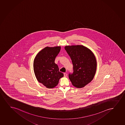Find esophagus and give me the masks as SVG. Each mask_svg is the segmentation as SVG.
I'll return each mask as SVG.
<instances>
[{
    "instance_id": "esophagus-1",
    "label": "esophagus",
    "mask_w": 125,
    "mask_h": 125,
    "mask_svg": "<svg viewBox=\"0 0 125 125\" xmlns=\"http://www.w3.org/2000/svg\"><path fill=\"white\" fill-rule=\"evenodd\" d=\"M63 75H64V77H66L67 76V73H64L63 74Z\"/></svg>"
}]
</instances>
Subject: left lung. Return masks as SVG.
Wrapping results in <instances>:
<instances>
[{
  "instance_id": "left-lung-1",
  "label": "left lung",
  "mask_w": 125,
  "mask_h": 125,
  "mask_svg": "<svg viewBox=\"0 0 125 125\" xmlns=\"http://www.w3.org/2000/svg\"><path fill=\"white\" fill-rule=\"evenodd\" d=\"M65 49L73 64V73H69V79L75 87H83L93 80L95 74L97 62L95 56L83 46H67Z\"/></svg>"
}]
</instances>
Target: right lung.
<instances>
[{
  "instance_id": "add662e5",
  "label": "right lung",
  "mask_w": 125,
  "mask_h": 125,
  "mask_svg": "<svg viewBox=\"0 0 125 125\" xmlns=\"http://www.w3.org/2000/svg\"><path fill=\"white\" fill-rule=\"evenodd\" d=\"M61 47H46L37 54L33 62L34 73L38 81L49 89L55 87L63 76L55 63Z\"/></svg>"
}]
</instances>
